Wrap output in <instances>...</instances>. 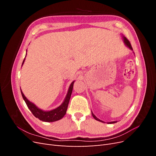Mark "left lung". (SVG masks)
<instances>
[{"label": "left lung", "mask_w": 156, "mask_h": 156, "mask_svg": "<svg viewBox=\"0 0 156 156\" xmlns=\"http://www.w3.org/2000/svg\"><path fill=\"white\" fill-rule=\"evenodd\" d=\"M123 40H124V42L125 43V44H126L127 47H128V48H129L131 50L133 51V48H132V47H131V44H130L129 41L128 40H127L125 36H123ZM92 116L94 118V119H96V120H98V121H100V122H103V123H104V122H103V121L100 120V119H98V118L93 114L92 112ZM116 121H115V122H108V124H114V123H116Z\"/></svg>", "instance_id": "8db88e82"}]
</instances>
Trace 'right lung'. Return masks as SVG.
<instances>
[{
    "label": "right lung",
    "mask_w": 156,
    "mask_h": 156,
    "mask_svg": "<svg viewBox=\"0 0 156 156\" xmlns=\"http://www.w3.org/2000/svg\"><path fill=\"white\" fill-rule=\"evenodd\" d=\"M25 60V58L24 60H23L22 65L23 64V63H24ZM74 81H73L72 84H70L68 93H67V95L66 96L64 101H63L62 104H61L58 107L49 111H45L40 109V108H39L38 107H37L34 103L27 100V98L25 96L23 92L21 91V92L23 100H25L28 108H29L30 111L32 112V113L34 115L35 117L37 118L39 120L44 122H55V121L60 120L61 119H62V118L64 116V115H66V113L68 103H69L70 97H71V95H72V90H73Z\"/></svg>",
    "instance_id": "1"
}]
</instances>
